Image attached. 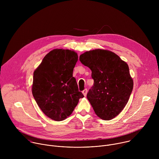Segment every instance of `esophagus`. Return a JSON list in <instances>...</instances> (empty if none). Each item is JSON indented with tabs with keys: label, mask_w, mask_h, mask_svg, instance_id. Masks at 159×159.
<instances>
[{
	"label": "esophagus",
	"mask_w": 159,
	"mask_h": 159,
	"mask_svg": "<svg viewBox=\"0 0 159 159\" xmlns=\"http://www.w3.org/2000/svg\"><path fill=\"white\" fill-rule=\"evenodd\" d=\"M82 93H83V94H84V96L85 97L87 96V89H84V90H83Z\"/></svg>",
	"instance_id": "esophagus-1"
}]
</instances>
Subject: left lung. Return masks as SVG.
<instances>
[{"label":"left lung","instance_id":"obj_1","mask_svg":"<svg viewBox=\"0 0 159 159\" xmlns=\"http://www.w3.org/2000/svg\"><path fill=\"white\" fill-rule=\"evenodd\" d=\"M92 71L94 85L87 94L96 115L104 120L117 116L126 105L133 87L128 64L109 50L96 49L80 55Z\"/></svg>","mask_w":159,"mask_h":159}]
</instances>
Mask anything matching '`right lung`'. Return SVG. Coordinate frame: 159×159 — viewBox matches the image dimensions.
<instances>
[{"label": "right lung", "instance_id": "add662e5", "mask_svg": "<svg viewBox=\"0 0 159 159\" xmlns=\"http://www.w3.org/2000/svg\"><path fill=\"white\" fill-rule=\"evenodd\" d=\"M76 52L54 49L46 55L33 74V96L44 114L57 121L69 116L84 96L79 91L74 68Z\"/></svg>", "mask_w": 159, "mask_h": 159}]
</instances>
